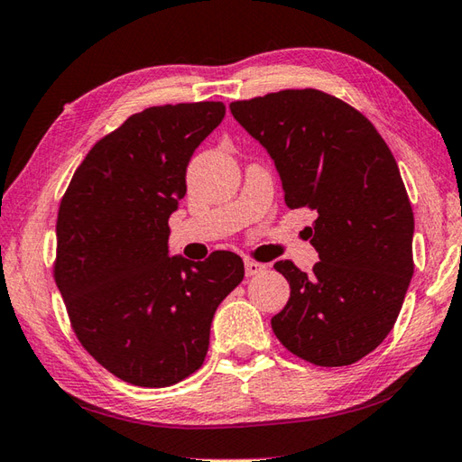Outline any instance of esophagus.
Here are the masks:
<instances>
[{
    "mask_svg": "<svg viewBox=\"0 0 462 462\" xmlns=\"http://www.w3.org/2000/svg\"><path fill=\"white\" fill-rule=\"evenodd\" d=\"M263 272H265V265L263 263H259V261H255V259H245V273H247V277L259 275V273H263Z\"/></svg>",
    "mask_w": 462,
    "mask_h": 462,
    "instance_id": "1",
    "label": "esophagus"
}]
</instances>
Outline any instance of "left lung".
Wrapping results in <instances>:
<instances>
[{"instance_id": "8db88e82", "label": "left lung", "mask_w": 462, "mask_h": 462, "mask_svg": "<svg viewBox=\"0 0 462 462\" xmlns=\"http://www.w3.org/2000/svg\"><path fill=\"white\" fill-rule=\"evenodd\" d=\"M229 108L272 154L285 205L318 215L311 273L287 259L273 265L291 287L273 334L316 366H350L384 342L414 273V215L394 156L360 110L316 88Z\"/></svg>"}]
</instances>
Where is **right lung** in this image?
Here are the masks:
<instances>
[{
  "label": "right lung",
  "mask_w": 462,
  "mask_h": 462,
  "mask_svg": "<svg viewBox=\"0 0 462 462\" xmlns=\"http://www.w3.org/2000/svg\"><path fill=\"white\" fill-rule=\"evenodd\" d=\"M223 102L130 115L84 156L60 201L54 280L84 350L116 378L164 388L203 366L219 303L243 282L231 251L169 257L187 164Z\"/></svg>",
  "instance_id": "right-lung-1"
}]
</instances>
